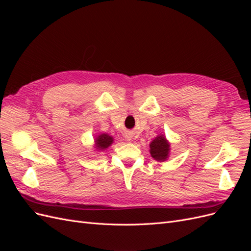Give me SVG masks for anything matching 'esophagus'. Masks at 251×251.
Wrapping results in <instances>:
<instances>
[{
    "label": "esophagus",
    "instance_id": "esophagus-1",
    "mask_svg": "<svg viewBox=\"0 0 251 251\" xmlns=\"http://www.w3.org/2000/svg\"><path fill=\"white\" fill-rule=\"evenodd\" d=\"M126 139H127L128 141H131V140H132V137H131V136H126Z\"/></svg>",
    "mask_w": 251,
    "mask_h": 251
}]
</instances>
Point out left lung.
I'll use <instances>...</instances> for the list:
<instances>
[{"mask_svg":"<svg viewBox=\"0 0 251 251\" xmlns=\"http://www.w3.org/2000/svg\"><path fill=\"white\" fill-rule=\"evenodd\" d=\"M170 143L166 140L165 136L158 135L157 137L150 143V153L155 160L163 162L170 155Z\"/></svg>","mask_w":251,"mask_h":251,"instance_id":"1","label":"left lung"}]
</instances>
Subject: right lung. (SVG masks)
Returning <instances> with one entry per match:
<instances>
[{
    "instance_id": "obj_1",
    "label": "right lung",
    "mask_w": 251,
    "mask_h": 251,
    "mask_svg": "<svg viewBox=\"0 0 251 251\" xmlns=\"http://www.w3.org/2000/svg\"><path fill=\"white\" fill-rule=\"evenodd\" d=\"M113 141H114V139L112 136H110L108 134H104V133L100 134L95 138V148L100 151H103L107 148H109L113 143Z\"/></svg>"
}]
</instances>
